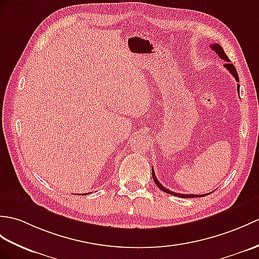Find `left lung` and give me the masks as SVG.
<instances>
[{
    "mask_svg": "<svg viewBox=\"0 0 259 259\" xmlns=\"http://www.w3.org/2000/svg\"><path fill=\"white\" fill-rule=\"evenodd\" d=\"M211 48H212L213 51H215V53L218 54V55H219L222 59H224L225 62H227V63L224 65V67H225L226 69H228V71H230V73L234 76V78H235L236 81L239 82V78H238V74H237V70H236V68H235V66H234L233 64L230 63V58L227 57V55L225 54L223 48H222V46H221L220 44H218V43H214V44L211 45ZM237 90L239 92V85H238V83H237ZM152 178H153L154 183L158 185V188H159L161 191L165 192V193H167V194H171V195H174V196H179V197H183V198H189V197H193V196H205V195H206V194H202V195H196V194H181V193H176V192H172V191H170V190H167L166 188H164V186L162 185V184L158 181V179H157V177H155V173H154L153 169H152Z\"/></svg>",
    "mask_w": 259,
    "mask_h": 259,
    "instance_id": "8db88e82",
    "label": "left lung"
}]
</instances>
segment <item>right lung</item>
Masks as SVG:
<instances>
[{
    "label": "right lung",
    "mask_w": 259,
    "mask_h": 259,
    "mask_svg": "<svg viewBox=\"0 0 259 259\" xmlns=\"http://www.w3.org/2000/svg\"><path fill=\"white\" fill-rule=\"evenodd\" d=\"M86 194H87V193H86ZM86 194H85V195H86Z\"/></svg>",
    "instance_id": "right-lung-1"
}]
</instances>
